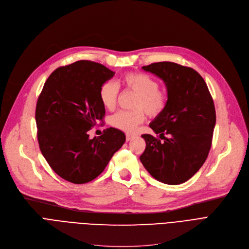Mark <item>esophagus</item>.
Segmentation results:
<instances>
[{"mask_svg":"<svg viewBox=\"0 0 249 249\" xmlns=\"http://www.w3.org/2000/svg\"><path fill=\"white\" fill-rule=\"evenodd\" d=\"M133 138H134V136L132 135V134H126V140L127 141H130V140H132Z\"/></svg>","mask_w":249,"mask_h":249,"instance_id":"esophagus-1","label":"esophagus"}]
</instances>
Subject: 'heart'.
<instances>
[{"instance_id":"obj_1","label":"heart","mask_w":249,"mask_h":249,"mask_svg":"<svg viewBox=\"0 0 249 249\" xmlns=\"http://www.w3.org/2000/svg\"><path fill=\"white\" fill-rule=\"evenodd\" d=\"M126 90L137 95L134 111H120L111 117V125L125 132H133L138 125L145 120V112L156 117L161 114L167 104V96L159 89V83L144 73H128L121 79ZM119 86L114 81H107L99 90V98L103 106L108 110H114L117 105Z\"/></svg>"}]
</instances>
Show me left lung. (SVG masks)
Returning a JSON list of instances; mask_svg holds the SVG:
<instances>
[{
  "instance_id": "1",
  "label": "left lung",
  "mask_w": 249,
  "mask_h": 249,
  "mask_svg": "<svg viewBox=\"0 0 249 249\" xmlns=\"http://www.w3.org/2000/svg\"><path fill=\"white\" fill-rule=\"evenodd\" d=\"M142 69L164 81L168 99L164 111L149 124L159 137L142 135L146 148L140 161L162 183L181 184L201 168L210 151L216 122L213 99L192 68L158 62Z\"/></svg>"
}]
</instances>
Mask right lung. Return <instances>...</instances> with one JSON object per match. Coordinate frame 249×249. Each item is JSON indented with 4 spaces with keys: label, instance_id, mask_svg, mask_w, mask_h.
I'll return each instance as SVG.
<instances>
[{
    "label": "right lung",
    "instance_id": "1",
    "mask_svg": "<svg viewBox=\"0 0 249 249\" xmlns=\"http://www.w3.org/2000/svg\"><path fill=\"white\" fill-rule=\"evenodd\" d=\"M114 74L102 64L77 61L50 75L38 98L40 150L50 167L72 183L84 184L100 175L126 140L122 131L112 127L98 138L88 134L98 120L103 121L99 90Z\"/></svg>",
    "mask_w": 249,
    "mask_h": 249
}]
</instances>
